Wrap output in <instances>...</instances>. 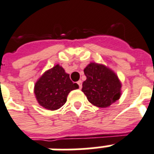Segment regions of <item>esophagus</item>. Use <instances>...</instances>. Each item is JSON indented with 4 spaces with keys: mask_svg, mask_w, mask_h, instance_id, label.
I'll return each instance as SVG.
<instances>
[{
    "mask_svg": "<svg viewBox=\"0 0 154 154\" xmlns=\"http://www.w3.org/2000/svg\"><path fill=\"white\" fill-rule=\"evenodd\" d=\"M77 84H78V86H79V88L82 89V81H78L77 82Z\"/></svg>",
    "mask_w": 154,
    "mask_h": 154,
    "instance_id": "34e87169",
    "label": "esophagus"
}]
</instances>
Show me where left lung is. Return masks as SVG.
<instances>
[{"label":"left lung","mask_w":154,"mask_h":154,"mask_svg":"<svg viewBox=\"0 0 154 154\" xmlns=\"http://www.w3.org/2000/svg\"><path fill=\"white\" fill-rule=\"evenodd\" d=\"M86 80L82 91L92 104L106 108L120 98L121 82L118 76L102 64L91 63L84 69Z\"/></svg>","instance_id":"left-lung-1"}]
</instances>
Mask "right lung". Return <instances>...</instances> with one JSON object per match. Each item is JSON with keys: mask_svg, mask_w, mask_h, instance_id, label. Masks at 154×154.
Returning a JSON list of instances; mask_svg holds the SVG:
<instances>
[{"mask_svg": "<svg viewBox=\"0 0 154 154\" xmlns=\"http://www.w3.org/2000/svg\"><path fill=\"white\" fill-rule=\"evenodd\" d=\"M78 87L77 83L70 80L69 74L57 64L40 77L34 93L40 105L49 110H56L66 103L68 93Z\"/></svg>", "mask_w": 154, "mask_h": 154, "instance_id": "1", "label": "right lung"}]
</instances>
